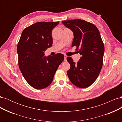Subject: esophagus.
Returning <instances> with one entry per match:
<instances>
[{"mask_svg": "<svg viewBox=\"0 0 122 122\" xmlns=\"http://www.w3.org/2000/svg\"><path fill=\"white\" fill-rule=\"evenodd\" d=\"M67 55H65V56H64V61H67Z\"/></svg>", "mask_w": 122, "mask_h": 122, "instance_id": "1", "label": "esophagus"}]
</instances>
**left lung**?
Returning a JSON list of instances; mask_svg holds the SVG:
<instances>
[{"label": "left lung", "instance_id": "left-lung-1", "mask_svg": "<svg viewBox=\"0 0 122 122\" xmlns=\"http://www.w3.org/2000/svg\"><path fill=\"white\" fill-rule=\"evenodd\" d=\"M62 23L73 32L72 47L76 46L81 56L77 63L67 57L71 66L68 76L75 86L87 87L97 79L102 67L104 46L100 34L94 24L83 20L62 21Z\"/></svg>", "mask_w": 122, "mask_h": 122}]
</instances>
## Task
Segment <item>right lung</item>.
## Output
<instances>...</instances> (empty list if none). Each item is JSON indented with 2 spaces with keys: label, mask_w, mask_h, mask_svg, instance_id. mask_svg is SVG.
<instances>
[{
  "label": "right lung",
  "mask_w": 122,
  "mask_h": 122,
  "mask_svg": "<svg viewBox=\"0 0 122 122\" xmlns=\"http://www.w3.org/2000/svg\"><path fill=\"white\" fill-rule=\"evenodd\" d=\"M60 22H39L25 28L22 32L17 51L18 64L24 78L36 89H43L52 83L64 54L45 56V50L52 46V29Z\"/></svg>",
  "instance_id": "add662e5"
}]
</instances>
